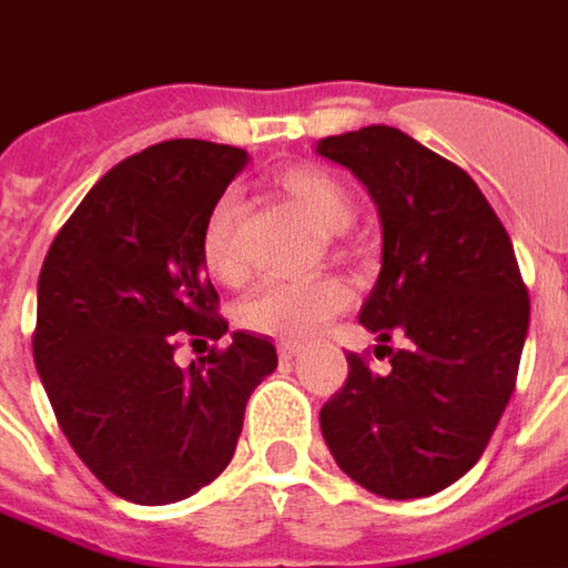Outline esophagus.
I'll use <instances>...</instances> for the list:
<instances>
[{"mask_svg": "<svg viewBox=\"0 0 568 568\" xmlns=\"http://www.w3.org/2000/svg\"><path fill=\"white\" fill-rule=\"evenodd\" d=\"M276 349H280V358H283V362H288V358H295L297 353H301V344H295V341H280V344H276Z\"/></svg>", "mask_w": 568, "mask_h": 568, "instance_id": "34e87169", "label": "esophagus"}]
</instances>
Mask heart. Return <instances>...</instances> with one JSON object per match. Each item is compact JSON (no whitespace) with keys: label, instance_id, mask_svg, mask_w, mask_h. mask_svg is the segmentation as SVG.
<instances>
[{"label":"heart","instance_id":"obj_1","mask_svg":"<svg viewBox=\"0 0 568 568\" xmlns=\"http://www.w3.org/2000/svg\"><path fill=\"white\" fill-rule=\"evenodd\" d=\"M276 191L310 215L325 234L346 231L356 203L341 179L320 166H292L273 179ZM236 200L224 194L206 215L200 234V258L215 283L240 285L246 280V264L234 246ZM353 292L341 276H316V280H271L258 285L240 304L236 320L243 328L267 337H304L316 332L322 322L349 307Z\"/></svg>","mask_w":568,"mask_h":568}]
</instances>
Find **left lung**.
<instances>
[{
	"label": "left lung",
	"mask_w": 568,
	"mask_h": 568,
	"mask_svg": "<svg viewBox=\"0 0 568 568\" xmlns=\"http://www.w3.org/2000/svg\"><path fill=\"white\" fill-rule=\"evenodd\" d=\"M316 151L353 170L381 212L383 267L358 322L381 337L374 356L389 353L386 374L346 356L322 435L371 493L432 496L480 459L517 383L529 292L511 236L463 166L402 130L371 124Z\"/></svg>",
	"instance_id": "1"
}]
</instances>
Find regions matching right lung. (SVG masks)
<instances>
[{
    "label": "right lung",
    "mask_w": 568,
    "mask_h": 568,
    "mask_svg": "<svg viewBox=\"0 0 568 568\" xmlns=\"http://www.w3.org/2000/svg\"><path fill=\"white\" fill-rule=\"evenodd\" d=\"M246 151L170 140L112 166L44 255L32 358L63 435L115 496L187 499L222 475L248 395L276 368L267 337L175 365V349L219 341L227 320L200 258L206 215Z\"/></svg>",
    "instance_id": "obj_1"
}]
</instances>
